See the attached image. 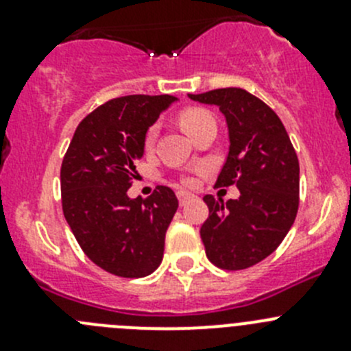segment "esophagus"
I'll use <instances>...</instances> for the list:
<instances>
[{"label":"esophagus","instance_id":"esophagus-1","mask_svg":"<svg viewBox=\"0 0 351 351\" xmlns=\"http://www.w3.org/2000/svg\"><path fill=\"white\" fill-rule=\"evenodd\" d=\"M178 198L181 206H186V202H188L190 198H193V195L188 193V191H178Z\"/></svg>","mask_w":351,"mask_h":351}]
</instances>
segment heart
Returning <instances> with one entry per match:
<instances>
[{"label": "heart", "instance_id": "1", "mask_svg": "<svg viewBox=\"0 0 351 351\" xmlns=\"http://www.w3.org/2000/svg\"><path fill=\"white\" fill-rule=\"evenodd\" d=\"M179 123H181L182 130H184V132L191 137V135H193L197 130L202 128L204 125L214 123V117L213 114L207 112L206 108L193 107V108H186V110H182V112L179 114ZM156 135H158V128L156 126H151V128L147 130V133H145V145H147V147H151V145L154 144Z\"/></svg>", "mask_w": 351, "mask_h": 351}]
</instances>
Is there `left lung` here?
<instances>
[{"label": "left lung", "instance_id": "8db88e82", "mask_svg": "<svg viewBox=\"0 0 351 351\" xmlns=\"http://www.w3.org/2000/svg\"><path fill=\"white\" fill-rule=\"evenodd\" d=\"M216 105L228 126V156L216 186L237 184L241 197L206 195L209 218L200 228L206 255L219 269L241 271L267 258L295 221L299 160L283 123L269 105L241 88L188 95Z\"/></svg>", "mask_w": 351, "mask_h": 351}]
</instances>
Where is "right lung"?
<instances>
[{"label": "right lung", "mask_w": 351, "mask_h": 351, "mask_svg": "<svg viewBox=\"0 0 351 351\" xmlns=\"http://www.w3.org/2000/svg\"><path fill=\"white\" fill-rule=\"evenodd\" d=\"M176 96L114 98L80 121L61 165L63 214L91 262L121 278H144L163 258L165 234L178 197L158 186L130 198L144 156L145 133Z\"/></svg>", "instance_id": "1"}]
</instances>
